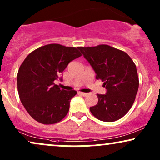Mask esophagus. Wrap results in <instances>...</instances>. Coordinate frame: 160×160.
Listing matches in <instances>:
<instances>
[{"instance_id":"esophagus-1","label":"esophagus","mask_w":160,"mask_h":160,"mask_svg":"<svg viewBox=\"0 0 160 160\" xmlns=\"http://www.w3.org/2000/svg\"><path fill=\"white\" fill-rule=\"evenodd\" d=\"M79 94H80L81 95H82V96H87L88 95H89V93H86V92H79Z\"/></svg>"}]
</instances>
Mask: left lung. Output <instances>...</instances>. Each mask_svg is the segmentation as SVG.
<instances>
[{
	"instance_id": "left-lung-1",
	"label": "left lung",
	"mask_w": 160,
	"mask_h": 160,
	"mask_svg": "<svg viewBox=\"0 0 160 160\" xmlns=\"http://www.w3.org/2000/svg\"><path fill=\"white\" fill-rule=\"evenodd\" d=\"M90 64L95 78L104 82V95L97 94L98 102L91 113L104 122H113L127 113L135 102L139 86L136 66L127 53L108 45L78 47Z\"/></svg>"
}]
</instances>
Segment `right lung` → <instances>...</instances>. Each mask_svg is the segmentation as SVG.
I'll list each match as a JSON object with an SVG mask.
<instances>
[{
	"mask_svg": "<svg viewBox=\"0 0 160 160\" xmlns=\"http://www.w3.org/2000/svg\"><path fill=\"white\" fill-rule=\"evenodd\" d=\"M78 48L56 43L45 45L28 56L17 74L20 101L28 113L40 123L60 122L69 111L75 90L61 89L54 83L70 62L81 56Z\"/></svg>",
	"mask_w": 160,
	"mask_h": 160,
	"instance_id": "1",
	"label": "right lung"
}]
</instances>
